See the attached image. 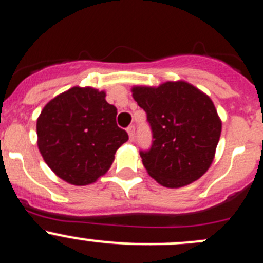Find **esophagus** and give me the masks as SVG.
I'll return each mask as SVG.
<instances>
[{
	"label": "esophagus",
	"mask_w": 263,
	"mask_h": 263,
	"mask_svg": "<svg viewBox=\"0 0 263 263\" xmlns=\"http://www.w3.org/2000/svg\"><path fill=\"white\" fill-rule=\"evenodd\" d=\"M127 134H129V138L130 141H133L134 137H136V126L134 125H130V126H127Z\"/></svg>",
	"instance_id": "34e87169"
}]
</instances>
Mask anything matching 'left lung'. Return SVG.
I'll return each mask as SVG.
<instances>
[{"label": "left lung", "instance_id": "8db88e82", "mask_svg": "<svg viewBox=\"0 0 263 263\" xmlns=\"http://www.w3.org/2000/svg\"><path fill=\"white\" fill-rule=\"evenodd\" d=\"M132 91L151 126V148L139 152L149 176L169 189L199 179L211 166L221 137L222 122L212 99L186 81Z\"/></svg>", "mask_w": 263, "mask_h": 263}]
</instances>
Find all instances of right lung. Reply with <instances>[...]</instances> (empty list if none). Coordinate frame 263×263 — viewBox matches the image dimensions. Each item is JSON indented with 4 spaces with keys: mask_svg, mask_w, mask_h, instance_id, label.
Segmentation results:
<instances>
[{
    "mask_svg": "<svg viewBox=\"0 0 263 263\" xmlns=\"http://www.w3.org/2000/svg\"><path fill=\"white\" fill-rule=\"evenodd\" d=\"M106 92L74 86L49 102L37 119V146L59 178L74 186L96 182L129 139L116 124Z\"/></svg>",
    "mask_w": 263,
    "mask_h": 263,
    "instance_id": "1",
    "label": "right lung"
}]
</instances>
